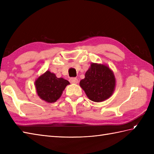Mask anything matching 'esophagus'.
I'll return each instance as SVG.
<instances>
[{
    "instance_id": "esophagus-1",
    "label": "esophagus",
    "mask_w": 154,
    "mask_h": 154,
    "mask_svg": "<svg viewBox=\"0 0 154 154\" xmlns=\"http://www.w3.org/2000/svg\"><path fill=\"white\" fill-rule=\"evenodd\" d=\"M69 81H70V83H71L77 84L78 83V79L75 77H71L69 79Z\"/></svg>"
}]
</instances>
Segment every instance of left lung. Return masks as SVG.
<instances>
[{"mask_svg":"<svg viewBox=\"0 0 154 154\" xmlns=\"http://www.w3.org/2000/svg\"><path fill=\"white\" fill-rule=\"evenodd\" d=\"M85 76L80 81V86L90 100L101 102L112 95L115 88V78L106 65L92 63Z\"/></svg>","mask_w":154,"mask_h":154,"instance_id":"left-lung-1","label":"left lung"}]
</instances>
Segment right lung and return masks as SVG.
Returning a JSON list of instances; mask_svg holds the SVG:
<instances>
[{
	"instance_id": "add662e5",
	"label": "right lung",
	"mask_w": 154,
	"mask_h": 154,
	"mask_svg": "<svg viewBox=\"0 0 154 154\" xmlns=\"http://www.w3.org/2000/svg\"><path fill=\"white\" fill-rule=\"evenodd\" d=\"M69 84L68 81L57 78L54 73L49 71L41 75L35 82L38 96L48 103H54L59 99Z\"/></svg>"
}]
</instances>
